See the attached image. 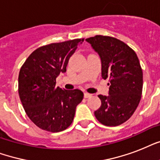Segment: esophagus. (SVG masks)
I'll return each instance as SVG.
<instances>
[{
  "mask_svg": "<svg viewBox=\"0 0 160 160\" xmlns=\"http://www.w3.org/2000/svg\"><path fill=\"white\" fill-rule=\"evenodd\" d=\"M84 96H85V98H90V97H91V95L87 92H85L84 93Z\"/></svg>",
  "mask_w": 160,
  "mask_h": 160,
  "instance_id": "obj_1",
  "label": "esophagus"
}]
</instances>
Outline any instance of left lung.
<instances>
[{"label":"left lung","instance_id":"1","mask_svg":"<svg viewBox=\"0 0 160 160\" xmlns=\"http://www.w3.org/2000/svg\"><path fill=\"white\" fill-rule=\"evenodd\" d=\"M101 60V75L109 79V95H99L101 105L95 111L98 121L117 126L127 121L137 109L143 90V71L134 50L118 39L95 36L85 39Z\"/></svg>","mask_w":160,"mask_h":160}]
</instances>
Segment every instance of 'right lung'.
<instances>
[{
	"instance_id": "1",
	"label": "right lung",
	"mask_w": 160,
	"mask_h": 160,
	"mask_svg": "<svg viewBox=\"0 0 160 160\" xmlns=\"http://www.w3.org/2000/svg\"><path fill=\"white\" fill-rule=\"evenodd\" d=\"M84 38L51 43L36 49L21 66L19 96L27 116L40 129L60 132L72 124L75 109L83 100L80 90L55 86L56 77L66 71L70 56Z\"/></svg>"
}]
</instances>
